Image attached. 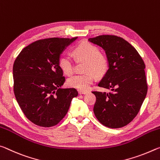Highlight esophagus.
<instances>
[{"instance_id":"esophagus-1","label":"esophagus","mask_w":160,"mask_h":160,"mask_svg":"<svg viewBox=\"0 0 160 160\" xmlns=\"http://www.w3.org/2000/svg\"><path fill=\"white\" fill-rule=\"evenodd\" d=\"M88 93V91H78V94H80V95H84V94H86Z\"/></svg>"}]
</instances>
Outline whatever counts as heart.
Listing matches in <instances>:
<instances>
[{
    "instance_id": "heart-1",
    "label": "heart",
    "mask_w": 160,
    "mask_h": 160,
    "mask_svg": "<svg viewBox=\"0 0 160 160\" xmlns=\"http://www.w3.org/2000/svg\"><path fill=\"white\" fill-rule=\"evenodd\" d=\"M72 53L76 59L85 61L84 74H76L67 80L68 85L81 91L89 88L93 82V74L96 77H102L108 69V59L100 54L98 48L88 42H83L73 49ZM59 66L64 74L72 75L74 72V64L69 57H60Z\"/></svg>"
}]
</instances>
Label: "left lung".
Segmentation results:
<instances>
[{
	"instance_id": "1",
	"label": "left lung",
	"mask_w": 160,
	"mask_h": 160,
	"mask_svg": "<svg viewBox=\"0 0 160 160\" xmlns=\"http://www.w3.org/2000/svg\"><path fill=\"white\" fill-rule=\"evenodd\" d=\"M88 40L103 49L108 62L98 86L111 91H93L96 97L94 114L105 126L123 127L137 116L146 97L145 63L138 51L120 37L100 35Z\"/></svg>"
}]
</instances>
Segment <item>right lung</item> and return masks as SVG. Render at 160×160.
<instances>
[{"label": "right lung", "instance_id": "1", "mask_svg": "<svg viewBox=\"0 0 160 160\" xmlns=\"http://www.w3.org/2000/svg\"><path fill=\"white\" fill-rule=\"evenodd\" d=\"M78 38H49L31 43L20 52L12 68L14 93L25 116L34 124L49 128L61 121L75 88H64L59 66L62 52Z\"/></svg>", "mask_w": 160, "mask_h": 160}]
</instances>
